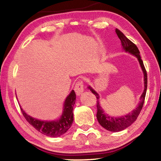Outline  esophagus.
Listing matches in <instances>:
<instances>
[{"mask_svg":"<svg viewBox=\"0 0 161 161\" xmlns=\"http://www.w3.org/2000/svg\"><path fill=\"white\" fill-rule=\"evenodd\" d=\"M74 89L76 92V94H77V95H78V96H80V95L82 94L84 92V84L82 83V81H78V82H77V84H75Z\"/></svg>","mask_w":161,"mask_h":161,"instance_id":"esophagus-1","label":"esophagus"}]
</instances>
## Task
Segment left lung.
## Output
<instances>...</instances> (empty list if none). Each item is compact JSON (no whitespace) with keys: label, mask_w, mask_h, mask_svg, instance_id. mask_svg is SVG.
<instances>
[{"label":"left lung","mask_w":161,"mask_h":161,"mask_svg":"<svg viewBox=\"0 0 161 161\" xmlns=\"http://www.w3.org/2000/svg\"><path fill=\"white\" fill-rule=\"evenodd\" d=\"M116 33L118 35L119 38L121 40L122 50H123L125 53H128L132 55L135 56L137 58L139 64L141 66V69L143 71V81H144V89L142 94L140 97V102L138 103L137 107L135 109L132 110L129 114H126V115L115 117V116H111L105 112L103 108L101 107L100 102H99V95L97 92L92 88L91 86H89L88 88L92 93H93L95 96L97 97V118L99 123L101 126L105 129L109 131L112 132H119L121 131L122 130H124L129 126H130L133 122H134L137 117L139 115L142 107L143 106L144 100H145V97L146 94V89H147V73L146 70L145 69V67L143 65V62L141 59L140 56V52L138 50V47L136 45L133 43L130 40L125 36L123 32H121L119 29L116 28L115 30Z\"/></svg>","instance_id":"obj_1"}]
</instances>
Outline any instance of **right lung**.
Instances as JSON below:
<instances>
[{
  "label": "right lung",
  "mask_w": 161,
  "mask_h": 161,
  "mask_svg": "<svg viewBox=\"0 0 161 161\" xmlns=\"http://www.w3.org/2000/svg\"><path fill=\"white\" fill-rule=\"evenodd\" d=\"M75 100L76 94L74 90H72L64 100L61 116L58 119L52 121H42L33 118L25 113L21 107H20L27 121L35 129L45 136L57 138L64 134L72 126L74 120L73 107L75 103Z\"/></svg>",
  "instance_id": "right-lung-1"
}]
</instances>
